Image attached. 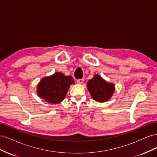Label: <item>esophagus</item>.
Wrapping results in <instances>:
<instances>
[{"mask_svg":"<svg viewBox=\"0 0 157 157\" xmlns=\"http://www.w3.org/2000/svg\"><path fill=\"white\" fill-rule=\"evenodd\" d=\"M77 82V83H78V84H82V83H83V82H84V79H83V78H81V79H78Z\"/></svg>","mask_w":157,"mask_h":157,"instance_id":"obj_1","label":"esophagus"}]
</instances>
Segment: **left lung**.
<instances>
[{
    "instance_id": "8db88e82",
    "label": "left lung",
    "mask_w": 157,
    "mask_h": 157,
    "mask_svg": "<svg viewBox=\"0 0 157 157\" xmlns=\"http://www.w3.org/2000/svg\"><path fill=\"white\" fill-rule=\"evenodd\" d=\"M87 88L95 101L105 102L110 99L115 92V85L106 82L101 76L95 75L87 83Z\"/></svg>"
}]
</instances>
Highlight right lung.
I'll return each instance as SVG.
<instances>
[{
    "label": "right lung",
    "instance_id": "add662e5",
    "mask_svg": "<svg viewBox=\"0 0 157 157\" xmlns=\"http://www.w3.org/2000/svg\"><path fill=\"white\" fill-rule=\"evenodd\" d=\"M74 83L71 76H65L60 72H57L41 79L37 85V94L47 102L59 103L65 98L71 84Z\"/></svg>",
    "mask_w": 157,
    "mask_h": 157
}]
</instances>
